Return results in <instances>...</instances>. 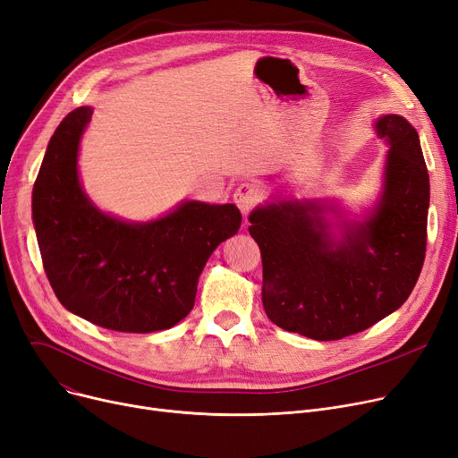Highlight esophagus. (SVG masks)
I'll return each instance as SVG.
<instances>
[{
  "mask_svg": "<svg viewBox=\"0 0 458 458\" xmlns=\"http://www.w3.org/2000/svg\"><path fill=\"white\" fill-rule=\"evenodd\" d=\"M233 199H234L236 207L242 210V214H250L251 208L260 199V186L255 184V182H244L234 190Z\"/></svg>",
  "mask_w": 458,
  "mask_h": 458,
  "instance_id": "esophagus-1",
  "label": "esophagus"
}]
</instances>
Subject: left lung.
I'll list each match as a JSON object with an SVG mask.
<instances>
[{"instance_id":"1","label":"left lung","mask_w":458,"mask_h":458,"mask_svg":"<svg viewBox=\"0 0 458 458\" xmlns=\"http://www.w3.org/2000/svg\"><path fill=\"white\" fill-rule=\"evenodd\" d=\"M387 138L386 186L375 212L334 241L322 207L272 203L250 214L263 259V306L279 328L335 341L399 310L421 274L427 250L428 171L420 136L404 117L377 123Z\"/></svg>"}]
</instances>
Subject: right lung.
I'll use <instances>...</instances> for the list:
<instances>
[{"instance_id":"add662e5","label":"right lung","mask_w":458,"mask_h":458,"mask_svg":"<svg viewBox=\"0 0 458 458\" xmlns=\"http://www.w3.org/2000/svg\"><path fill=\"white\" fill-rule=\"evenodd\" d=\"M91 107L54 132L33 186V224L47 277L64 308L107 330L150 334L181 322L217 244L242 224L234 205L186 201L150 224L102 214L78 181V143Z\"/></svg>"}]
</instances>
